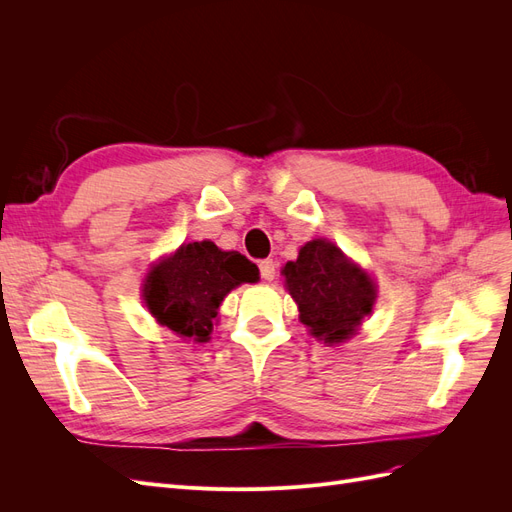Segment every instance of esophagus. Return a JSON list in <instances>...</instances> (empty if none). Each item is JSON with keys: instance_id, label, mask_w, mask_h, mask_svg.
<instances>
[{"instance_id": "obj_1", "label": "esophagus", "mask_w": 512, "mask_h": 512, "mask_svg": "<svg viewBox=\"0 0 512 512\" xmlns=\"http://www.w3.org/2000/svg\"><path fill=\"white\" fill-rule=\"evenodd\" d=\"M258 267H260V277H262V280H267V282L275 280V262L271 258L260 260Z\"/></svg>"}]
</instances>
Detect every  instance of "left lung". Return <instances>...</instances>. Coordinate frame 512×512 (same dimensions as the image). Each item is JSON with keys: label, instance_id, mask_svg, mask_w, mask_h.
I'll return each mask as SVG.
<instances>
[{"label": "left lung", "instance_id": "obj_1", "mask_svg": "<svg viewBox=\"0 0 512 512\" xmlns=\"http://www.w3.org/2000/svg\"><path fill=\"white\" fill-rule=\"evenodd\" d=\"M284 275L301 322L329 344L342 342L359 329L376 301L371 277L324 239L305 243L299 258L286 262Z\"/></svg>", "mask_w": 512, "mask_h": 512}]
</instances>
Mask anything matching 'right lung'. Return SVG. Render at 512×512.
<instances>
[{
  "mask_svg": "<svg viewBox=\"0 0 512 512\" xmlns=\"http://www.w3.org/2000/svg\"><path fill=\"white\" fill-rule=\"evenodd\" d=\"M256 280L258 267L243 254L222 252L211 241H194L149 271L143 297L164 327L194 342H207L226 294Z\"/></svg>",
  "mask_w": 512,
  "mask_h": 512,
  "instance_id": "1",
  "label": "right lung"
}]
</instances>
